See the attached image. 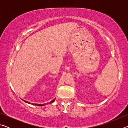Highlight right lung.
Wrapping results in <instances>:
<instances>
[{
	"mask_svg": "<svg viewBox=\"0 0 128 128\" xmlns=\"http://www.w3.org/2000/svg\"><path fill=\"white\" fill-rule=\"evenodd\" d=\"M55 99H53L52 100H51L50 102H49V103H47V104H51V103H52V102H54V101H55ZM25 102H26V103H29V104H33V105H36V106H45V104H34V103H30V102H28V101H26V100H23Z\"/></svg>",
	"mask_w": 128,
	"mask_h": 128,
	"instance_id": "right-lung-1",
	"label": "right lung"
}]
</instances>
